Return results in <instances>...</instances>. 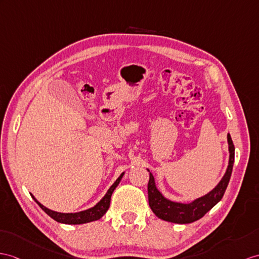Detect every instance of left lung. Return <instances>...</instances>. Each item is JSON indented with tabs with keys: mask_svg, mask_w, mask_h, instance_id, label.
<instances>
[{
	"mask_svg": "<svg viewBox=\"0 0 259 259\" xmlns=\"http://www.w3.org/2000/svg\"><path fill=\"white\" fill-rule=\"evenodd\" d=\"M229 143V166L223 176V178L218 184V186L206 193L203 197L193 200L190 203H180L168 200L162 195V193L157 189L155 184V178L151 172H149L148 181V202L150 209L156 214L157 218L163 221L177 224L192 223L202 218L206 212H209L221 199L223 198L224 192L228 188L230 178L232 175L233 163H234L235 147L232 142L230 133L228 134ZM149 171V170H148Z\"/></svg>",
	"mask_w": 259,
	"mask_h": 259,
	"instance_id": "1",
	"label": "left lung"
}]
</instances>
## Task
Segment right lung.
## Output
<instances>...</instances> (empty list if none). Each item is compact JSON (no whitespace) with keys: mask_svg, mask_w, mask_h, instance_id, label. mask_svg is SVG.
<instances>
[{"mask_svg":"<svg viewBox=\"0 0 259 259\" xmlns=\"http://www.w3.org/2000/svg\"><path fill=\"white\" fill-rule=\"evenodd\" d=\"M123 176H124V172L121 174V176H119V177L116 179L114 184L110 187V189L108 190V192L105 193L104 197L101 199L96 205L90 207V209L81 211V212H77V213H60V212L49 210L48 207L44 206L41 203H39L33 194L30 193V195L36 201V203L41 207V210L44 212H46L50 218L57 221V222L64 223V224H84V223L93 222V221H97V220L101 219L106 213V211L109 210L112 193L115 190V188L118 186L119 181H121V179L123 178Z\"/></svg>","mask_w":259,"mask_h":259,"instance_id":"right-lung-1","label":"right lung"}]
</instances>
